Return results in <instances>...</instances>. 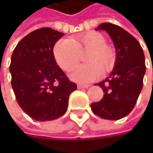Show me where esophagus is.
Returning <instances> with one entry per match:
<instances>
[{
    "instance_id": "obj_1",
    "label": "esophagus",
    "mask_w": 153,
    "mask_h": 153,
    "mask_svg": "<svg viewBox=\"0 0 153 153\" xmlns=\"http://www.w3.org/2000/svg\"><path fill=\"white\" fill-rule=\"evenodd\" d=\"M89 86L88 85H83V84H78V88L82 89V88H88Z\"/></svg>"
}]
</instances>
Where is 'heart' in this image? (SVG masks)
<instances>
[{
  "instance_id": "obj_1",
  "label": "heart",
  "mask_w": 153,
  "mask_h": 153,
  "mask_svg": "<svg viewBox=\"0 0 153 153\" xmlns=\"http://www.w3.org/2000/svg\"><path fill=\"white\" fill-rule=\"evenodd\" d=\"M88 52L85 61L88 64L77 66L71 74V79L80 84L97 80L102 75V69L108 71L115 57V53L106 45L103 34L97 32H88L70 40H60L53 48L54 58L58 66L70 72L80 59V54Z\"/></svg>"
}]
</instances>
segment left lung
Masks as SVG:
<instances>
[{
    "mask_svg": "<svg viewBox=\"0 0 153 153\" xmlns=\"http://www.w3.org/2000/svg\"><path fill=\"white\" fill-rule=\"evenodd\" d=\"M97 30H105L111 36L116 63L111 75L97 83L105 95L101 101L91 104V109L103 119L116 120L129 114L137 104L146 71L144 54L137 40L120 26L103 23Z\"/></svg>",
    "mask_w": 153,
    "mask_h": 153,
    "instance_id": "1",
    "label": "left lung"
}]
</instances>
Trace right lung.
<instances>
[{
    "instance_id": "right-lung-1",
    "label": "right lung",
    "mask_w": 153,
    "mask_h": 153,
    "mask_svg": "<svg viewBox=\"0 0 153 153\" xmlns=\"http://www.w3.org/2000/svg\"><path fill=\"white\" fill-rule=\"evenodd\" d=\"M63 33L48 27L24 37L11 56V86L21 109L38 121L63 116L69 96L77 85L69 80L53 56L56 42Z\"/></svg>"
}]
</instances>
